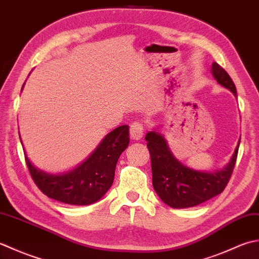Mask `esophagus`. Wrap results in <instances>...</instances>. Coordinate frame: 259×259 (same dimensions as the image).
I'll return each instance as SVG.
<instances>
[{"label": "esophagus", "mask_w": 259, "mask_h": 259, "mask_svg": "<svg viewBox=\"0 0 259 259\" xmlns=\"http://www.w3.org/2000/svg\"><path fill=\"white\" fill-rule=\"evenodd\" d=\"M130 133H131V137L133 140L135 141L141 140L144 135L143 125L140 123H132L130 126Z\"/></svg>", "instance_id": "obj_1"}]
</instances>
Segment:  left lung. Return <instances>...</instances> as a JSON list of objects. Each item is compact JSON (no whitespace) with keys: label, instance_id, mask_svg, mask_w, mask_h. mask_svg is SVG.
Returning <instances> with one entry per match:
<instances>
[{"label":"left lung","instance_id":"8db88e82","mask_svg":"<svg viewBox=\"0 0 259 259\" xmlns=\"http://www.w3.org/2000/svg\"><path fill=\"white\" fill-rule=\"evenodd\" d=\"M211 73L219 85L237 97L233 79L217 62L212 63ZM145 140L151 154L153 188L163 202L176 209L194 207L224 191L233 173L240 143L239 140L225 167L215 171H199L179 161L173 155L164 136L159 132H149Z\"/></svg>","mask_w":259,"mask_h":259}]
</instances>
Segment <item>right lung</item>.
Masks as SVG:
<instances>
[{
	"label": "right lung",
	"mask_w": 259,
	"mask_h": 259,
	"mask_svg": "<svg viewBox=\"0 0 259 259\" xmlns=\"http://www.w3.org/2000/svg\"><path fill=\"white\" fill-rule=\"evenodd\" d=\"M128 143V126L116 127L104 137L85 161L70 171L58 174L36 167L25 150L24 155L31 177L46 196L62 203L87 205L97 202L112 187L116 164Z\"/></svg>",
	"instance_id": "add662e5"
}]
</instances>
